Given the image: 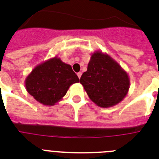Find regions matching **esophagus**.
<instances>
[{"label": "esophagus", "instance_id": "1", "mask_svg": "<svg viewBox=\"0 0 159 159\" xmlns=\"http://www.w3.org/2000/svg\"><path fill=\"white\" fill-rule=\"evenodd\" d=\"M77 77H79V79H80V78H81V77H82V73H81V72H79V73H77Z\"/></svg>", "mask_w": 159, "mask_h": 159}]
</instances>
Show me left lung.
Returning <instances> with one entry per match:
<instances>
[{"instance_id": "8db88e82", "label": "left lung", "mask_w": 159, "mask_h": 159, "mask_svg": "<svg viewBox=\"0 0 159 159\" xmlns=\"http://www.w3.org/2000/svg\"><path fill=\"white\" fill-rule=\"evenodd\" d=\"M89 98L101 108L113 107L127 95L130 78L126 71L106 53L96 50L87 70L80 78Z\"/></svg>"}]
</instances>
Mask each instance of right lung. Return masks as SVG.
<instances>
[{
	"label": "right lung",
	"mask_w": 159,
	"mask_h": 159,
	"mask_svg": "<svg viewBox=\"0 0 159 159\" xmlns=\"http://www.w3.org/2000/svg\"><path fill=\"white\" fill-rule=\"evenodd\" d=\"M79 78L72 69L55 56L35 67L25 79L26 90L35 100L47 106L55 105L66 95Z\"/></svg>",
	"instance_id": "1"
}]
</instances>
